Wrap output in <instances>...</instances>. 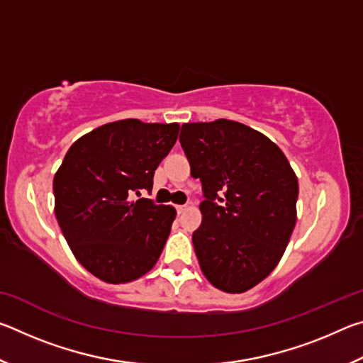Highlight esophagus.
<instances>
[{
  "label": "esophagus",
  "instance_id": "1",
  "mask_svg": "<svg viewBox=\"0 0 363 363\" xmlns=\"http://www.w3.org/2000/svg\"><path fill=\"white\" fill-rule=\"evenodd\" d=\"M176 210H177V213H184V211H187L189 210V206L187 205H179V206H176Z\"/></svg>",
  "mask_w": 363,
  "mask_h": 363
}]
</instances>
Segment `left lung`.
<instances>
[{"mask_svg":"<svg viewBox=\"0 0 363 363\" xmlns=\"http://www.w3.org/2000/svg\"><path fill=\"white\" fill-rule=\"evenodd\" d=\"M181 145L201 181L192 242L213 286L243 293L277 266L296 224L298 177L285 153L243 123H184Z\"/></svg>","mask_w":363,"mask_h":363,"instance_id":"left-lung-1","label":"left lung"}]
</instances>
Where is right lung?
I'll use <instances>...</instances> for the list:
<instances>
[{
    "instance_id": "add662e5",
    "label": "right lung",
    "mask_w": 363,
    "mask_h": 363,
    "mask_svg": "<svg viewBox=\"0 0 363 363\" xmlns=\"http://www.w3.org/2000/svg\"><path fill=\"white\" fill-rule=\"evenodd\" d=\"M177 123L128 118L72 144L54 176V213L72 253L107 284L133 281L155 266L176 210L150 199L153 174L176 144Z\"/></svg>"
}]
</instances>
